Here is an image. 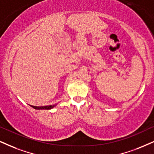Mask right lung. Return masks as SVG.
I'll return each mask as SVG.
<instances>
[{"mask_svg":"<svg viewBox=\"0 0 154 154\" xmlns=\"http://www.w3.org/2000/svg\"><path fill=\"white\" fill-rule=\"evenodd\" d=\"M31 106V107H33V109H37V110H40V109H46V110H49V109H53V108L54 107H55V106H56V105H51V106H31V105H30Z\"/></svg>","mask_w":154,"mask_h":154,"instance_id":"1","label":"right lung"}]
</instances>
